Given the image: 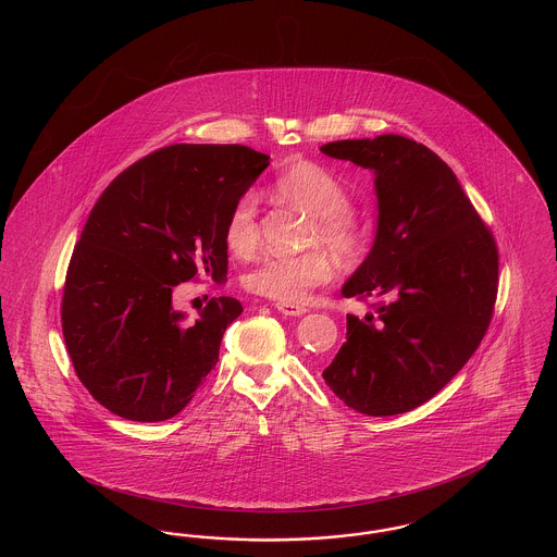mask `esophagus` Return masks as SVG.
Masks as SVG:
<instances>
[{
	"mask_svg": "<svg viewBox=\"0 0 557 557\" xmlns=\"http://www.w3.org/2000/svg\"><path fill=\"white\" fill-rule=\"evenodd\" d=\"M275 307H277V311H280L282 315H286V318H300V315H305V313H307V309H305V307H300V305H290V302H277Z\"/></svg>",
	"mask_w": 557,
	"mask_h": 557,
	"instance_id": "1",
	"label": "esophagus"
}]
</instances>
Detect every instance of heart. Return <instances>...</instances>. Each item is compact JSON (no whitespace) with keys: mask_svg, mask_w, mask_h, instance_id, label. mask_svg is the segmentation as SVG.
Instances as JSON below:
<instances>
[{"mask_svg":"<svg viewBox=\"0 0 557 557\" xmlns=\"http://www.w3.org/2000/svg\"><path fill=\"white\" fill-rule=\"evenodd\" d=\"M275 196L282 202L307 212L313 219L309 242L330 248L338 257H355L366 246V227L350 211V194L345 184L325 166L315 162H296L275 182ZM225 242L248 255L259 244V200L255 191L242 194L225 223ZM334 275L332 261L311 250L296 257H265L255 267L244 284L277 302H305L309 294L327 284Z\"/></svg>","mask_w":557,"mask_h":557,"instance_id":"obj_1","label":"heart"}]
</instances>
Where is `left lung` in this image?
Returning a JSON list of instances; mask_svg holds the SVG:
<instances>
[{
    "label": "left lung",
    "mask_w": 557,
    "mask_h": 557,
    "mask_svg": "<svg viewBox=\"0 0 557 557\" xmlns=\"http://www.w3.org/2000/svg\"><path fill=\"white\" fill-rule=\"evenodd\" d=\"M370 169L377 227L343 296L375 300L346 315V343L323 370L350 409L384 418L434 397L474 355L493 318L499 255L445 160L403 135L321 146Z\"/></svg>",
    "instance_id": "obj_1"
}]
</instances>
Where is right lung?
Returning a JSON list of instances; mask_svg holds the SVG:
<instances>
[{"label": "right lung", "mask_w": 557, "mask_h": 557, "mask_svg": "<svg viewBox=\"0 0 557 557\" xmlns=\"http://www.w3.org/2000/svg\"><path fill=\"white\" fill-rule=\"evenodd\" d=\"M269 166L246 146L175 144L102 191L66 271L62 334L89 395L132 422L177 416L219 361L242 305L219 296L186 321L173 290L227 273L225 223Z\"/></svg>", "instance_id": "obj_1"}]
</instances>
